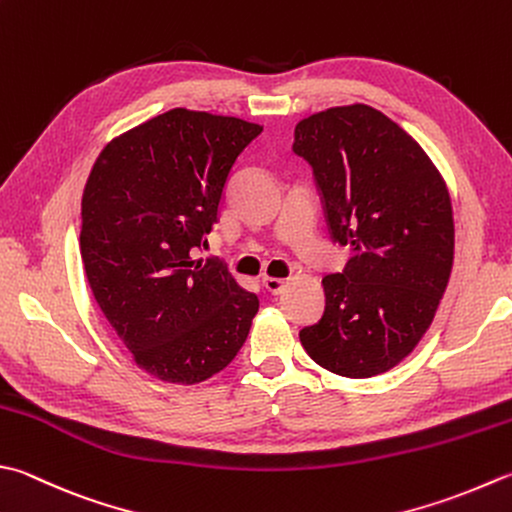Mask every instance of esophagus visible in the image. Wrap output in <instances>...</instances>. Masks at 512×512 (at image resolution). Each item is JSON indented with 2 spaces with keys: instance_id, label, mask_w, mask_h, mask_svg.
Returning a JSON list of instances; mask_svg holds the SVG:
<instances>
[{
  "instance_id": "obj_1",
  "label": "esophagus",
  "mask_w": 512,
  "mask_h": 512,
  "mask_svg": "<svg viewBox=\"0 0 512 512\" xmlns=\"http://www.w3.org/2000/svg\"><path fill=\"white\" fill-rule=\"evenodd\" d=\"M262 284H264V288L268 290V293H273V295L282 293L284 286H286L284 279H279V277H264Z\"/></svg>"
}]
</instances>
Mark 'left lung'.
Listing matches in <instances>:
<instances>
[{
  "mask_svg": "<svg viewBox=\"0 0 512 512\" xmlns=\"http://www.w3.org/2000/svg\"><path fill=\"white\" fill-rule=\"evenodd\" d=\"M293 150L313 166L342 273L322 279L326 308L299 330L315 364L342 377L397 366L424 337L455 253L442 173L413 137L373 106H335L295 126Z\"/></svg>",
  "mask_w": 512,
  "mask_h": 512,
  "instance_id": "obj_1",
  "label": "left lung"
}]
</instances>
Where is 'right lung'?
<instances>
[{
  "label": "right lung",
  "instance_id": "obj_1",
  "mask_svg": "<svg viewBox=\"0 0 512 512\" xmlns=\"http://www.w3.org/2000/svg\"><path fill=\"white\" fill-rule=\"evenodd\" d=\"M262 130L173 108L108 142L88 175L79 250L90 290L135 364L162 382L224 370L259 310L224 266L190 253L208 244L230 170Z\"/></svg>",
  "mask_w": 512,
  "mask_h": 512
}]
</instances>
